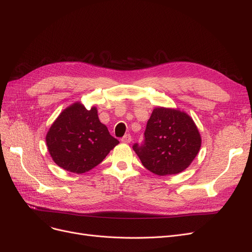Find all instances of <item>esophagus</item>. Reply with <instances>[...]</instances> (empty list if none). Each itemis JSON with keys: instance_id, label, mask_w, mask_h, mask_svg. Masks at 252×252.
<instances>
[{"instance_id": "1", "label": "esophagus", "mask_w": 252, "mask_h": 252, "mask_svg": "<svg viewBox=\"0 0 252 252\" xmlns=\"http://www.w3.org/2000/svg\"><path fill=\"white\" fill-rule=\"evenodd\" d=\"M131 135L130 134H125L124 136H123V138H122L121 139V141L122 142H123V143H126V144H128V143H130L131 142Z\"/></svg>"}]
</instances>
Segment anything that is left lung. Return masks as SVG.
<instances>
[{
    "label": "left lung",
    "mask_w": 252,
    "mask_h": 252,
    "mask_svg": "<svg viewBox=\"0 0 252 252\" xmlns=\"http://www.w3.org/2000/svg\"><path fill=\"white\" fill-rule=\"evenodd\" d=\"M144 136V142L132 148L145 168L158 175L185 170L202 143L199 129L187 113L164 107L152 111Z\"/></svg>",
    "instance_id": "8db88e82"
}]
</instances>
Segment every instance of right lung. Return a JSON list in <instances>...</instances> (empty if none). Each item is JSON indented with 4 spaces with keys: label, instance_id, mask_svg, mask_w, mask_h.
<instances>
[{
    "label": "right lung",
    "instance_id": "add662e5",
    "mask_svg": "<svg viewBox=\"0 0 252 252\" xmlns=\"http://www.w3.org/2000/svg\"><path fill=\"white\" fill-rule=\"evenodd\" d=\"M48 151L55 163L73 173L94 168L120 143L97 117L77 102L61 112L46 135Z\"/></svg>",
    "mask_w": 252,
    "mask_h": 252
}]
</instances>
